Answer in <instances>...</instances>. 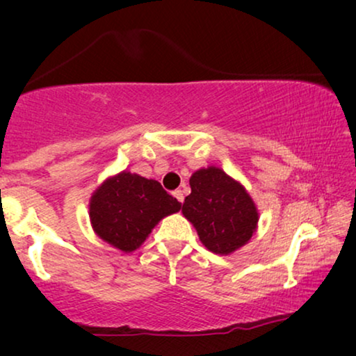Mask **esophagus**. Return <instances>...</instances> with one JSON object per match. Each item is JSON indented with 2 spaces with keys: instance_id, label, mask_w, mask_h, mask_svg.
<instances>
[{
  "instance_id": "1",
  "label": "esophagus",
  "mask_w": 356,
  "mask_h": 356,
  "mask_svg": "<svg viewBox=\"0 0 356 356\" xmlns=\"http://www.w3.org/2000/svg\"><path fill=\"white\" fill-rule=\"evenodd\" d=\"M173 196L177 197L179 202H183V201H184V194H183L181 189H177V191H173Z\"/></svg>"
}]
</instances>
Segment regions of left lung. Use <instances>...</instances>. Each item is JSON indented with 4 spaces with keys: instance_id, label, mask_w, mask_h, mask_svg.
<instances>
[{
    "instance_id": "1",
    "label": "left lung",
    "mask_w": 356,
    "mask_h": 356,
    "mask_svg": "<svg viewBox=\"0 0 356 356\" xmlns=\"http://www.w3.org/2000/svg\"><path fill=\"white\" fill-rule=\"evenodd\" d=\"M189 184L191 194L181 212L202 245L216 254H230L245 246L256 232L259 213L243 184L217 167L194 172Z\"/></svg>"
}]
</instances>
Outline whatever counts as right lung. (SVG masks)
<instances>
[{
	"label": "right lung",
	"mask_w": 356,
	"mask_h": 356,
	"mask_svg": "<svg viewBox=\"0 0 356 356\" xmlns=\"http://www.w3.org/2000/svg\"><path fill=\"white\" fill-rule=\"evenodd\" d=\"M181 202L165 191L155 179L121 172L100 184L92 194L89 217L102 240L124 252L143 245L152 228Z\"/></svg>",
	"instance_id": "add662e5"
}]
</instances>
